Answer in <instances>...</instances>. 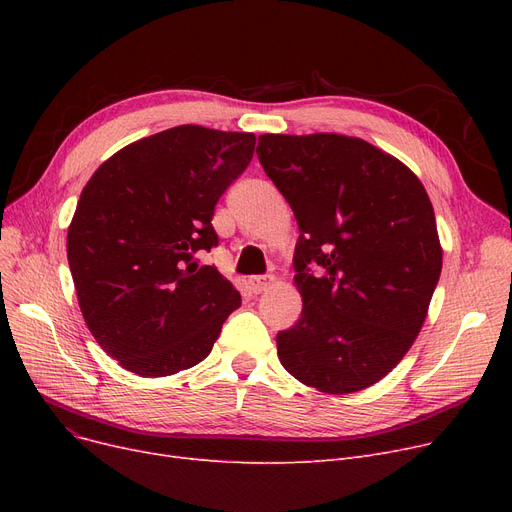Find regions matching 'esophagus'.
<instances>
[{
    "instance_id": "1",
    "label": "esophagus",
    "mask_w": 512,
    "mask_h": 512,
    "mask_svg": "<svg viewBox=\"0 0 512 512\" xmlns=\"http://www.w3.org/2000/svg\"><path fill=\"white\" fill-rule=\"evenodd\" d=\"M247 284H249V290L253 294H261L263 290H267L274 284V276H251L247 280Z\"/></svg>"
}]
</instances>
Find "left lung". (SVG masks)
I'll return each mask as SVG.
<instances>
[{"label":"left lung","instance_id":"obj_1","mask_svg":"<svg viewBox=\"0 0 512 512\" xmlns=\"http://www.w3.org/2000/svg\"><path fill=\"white\" fill-rule=\"evenodd\" d=\"M257 157L297 218L301 319L278 334L284 369L326 394L380 382L413 346L442 272L419 178L334 132L261 134Z\"/></svg>","mask_w":512,"mask_h":512}]
</instances>
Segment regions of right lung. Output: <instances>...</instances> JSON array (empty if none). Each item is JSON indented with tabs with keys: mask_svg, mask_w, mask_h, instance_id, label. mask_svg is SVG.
Listing matches in <instances>:
<instances>
[{
	"mask_svg": "<svg viewBox=\"0 0 512 512\" xmlns=\"http://www.w3.org/2000/svg\"><path fill=\"white\" fill-rule=\"evenodd\" d=\"M253 149V132L168 128L103 161L80 193L66 242L76 297L124 369L164 378L201 363L240 307L197 253L218 245L215 203Z\"/></svg>",
	"mask_w": 512,
	"mask_h": 512,
	"instance_id": "obj_1",
	"label": "right lung"
}]
</instances>
